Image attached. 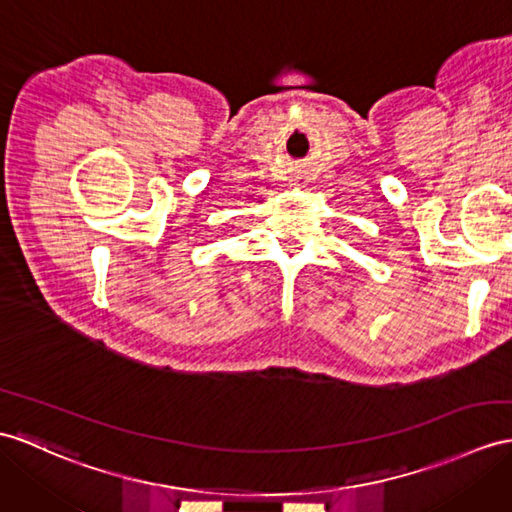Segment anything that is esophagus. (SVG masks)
Here are the masks:
<instances>
[{
  "mask_svg": "<svg viewBox=\"0 0 512 512\" xmlns=\"http://www.w3.org/2000/svg\"><path fill=\"white\" fill-rule=\"evenodd\" d=\"M302 184H306V182H302Z\"/></svg>",
  "mask_w": 512,
  "mask_h": 512,
  "instance_id": "obj_1",
  "label": "esophagus"
}]
</instances>
